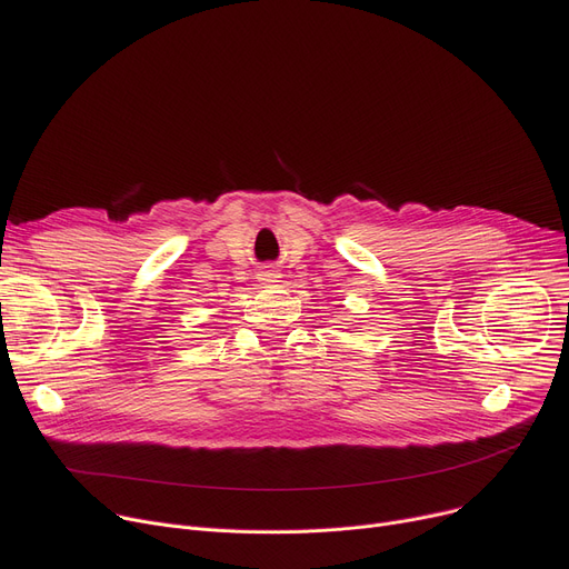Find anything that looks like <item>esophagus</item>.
<instances>
[{"label": "esophagus", "mask_w": 569, "mask_h": 569, "mask_svg": "<svg viewBox=\"0 0 569 569\" xmlns=\"http://www.w3.org/2000/svg\"><path fill=\"white\" fill-rule=\"evenodd\" d=\"M258 279H260V283H264V286H272V283H277L279 272H277V269H262V272L258 274Z\"/></svg>", "instance_id": "obj_1"}]
</instances>
